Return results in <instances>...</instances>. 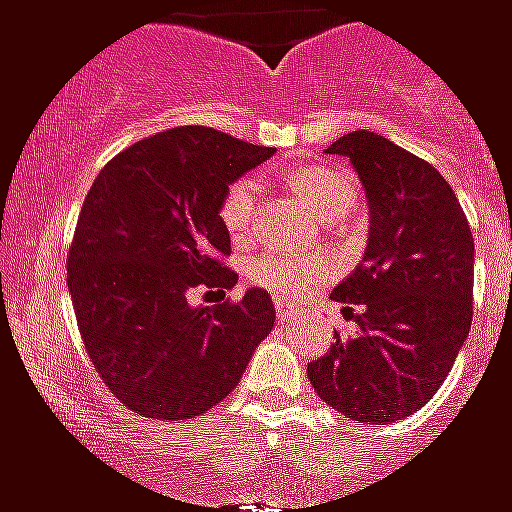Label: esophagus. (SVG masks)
<instances>
[{
	"instance_id": "obj_1",
	"label": "esophagus",
	"mask_w": 512,
	"mask_h": 512,
	"mask_svg": "<svg viewBox=\"0 0 512 512\" xmlns=\"http://www.w3.org/2000/svg\"><path fill=\"white\" fill-rule=\"evenodd\" d=\"M300 313H303V308L297 303H284V300H276V316H279V321H297L300 319Z\"/></svg>"
}]
</instances>
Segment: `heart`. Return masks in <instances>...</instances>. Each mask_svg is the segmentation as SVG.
<instances>
[{"instance_id":"obj_1","label":"heart","mask_w":512,"mask_h":512,"mask_svg":"<svg viewBox=\"0 0 512 512\" xmlns=\"http://www.w3.org/2000/svg\"><path fill=\"white\" fill-rule=\"evenodd\" d=\"M289 185L324 217L345 215L356 204L358 196L356 180L348 172L316 167V164H305L289 172ZM255 201L257 185L249 177H241L225 191L220 201V220L233 239H241L249 231L252 217H255ZM324 271H327V263L321 257H297L281 255V252H263L249 265V276L257 287L279 297L300 295L311 284H316Z\"/></svg>"}]
</instances>
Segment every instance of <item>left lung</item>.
<instances>
[{"label": "left lung", "instance_id": "left-lung-1", "mask_svg": "<svg viewBox=\"0 0 512 512\" xmlns=\"http://www.w3.org/2000/svg\"><path fill=\"white\" fill-rule=\"evenodd\" d=\"M327 154L345 156L364 185L369 239L364 260L332 292L358 305V332L335 335L308 380L350 420L390 425L436 396L468 340L473 233L444 175L377 132H348Z\"/></svg>", "mask_w": 512, "mask_h": 512}]
</instances>
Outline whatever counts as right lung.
Masks as SVG:
<instances>
[{"mask_svg": "<svg viewBox=\"0 0 512 512\" xmlns=\"http://www.w3.org/2000/svg\"><path fill=\"white\" fill-rule=\"evenodd\" d=\"M273 151L212 127H175L114 156L95 177L68 249V292L92 364L114 396L154 420L220 404L271 335L260 287L239 303L193 305L231 289L220 201Z\"/></svg>", "mask_w": 512, "mask_h": 512, "instance_id": "1", "label": "right lung"}]
</instances>
